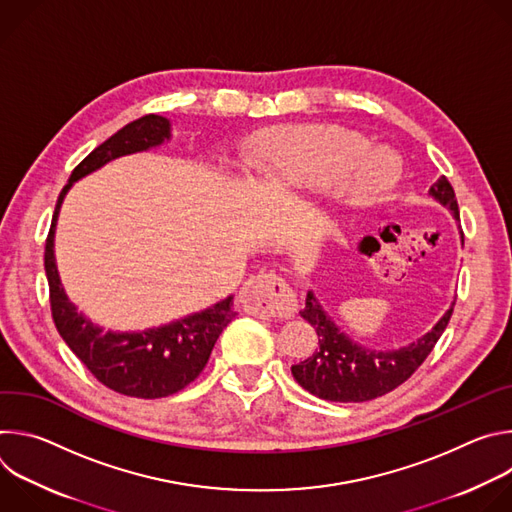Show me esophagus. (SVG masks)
Wrapping results in <instances>:
<instances>
[{
    "instance_id": "1",
    "label": "esophagus",
    "mask_w": 512,
    "mask_h": 512,
    "mask_svg": "<svg viewBox=\"0 0 512 512\" xmlns=\"http://www.w3.org/2000/svg\"><path fill=\"white\" fill-rule=\"evenodd\" d=\"M245 312L259 318L291 316L296 312V296L291 287L275 273H257L245 281L239 291Z\"/></svg>"
}]
</instances>
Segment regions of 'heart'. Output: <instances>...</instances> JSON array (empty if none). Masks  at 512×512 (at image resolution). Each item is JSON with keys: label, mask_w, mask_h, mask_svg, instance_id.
<instances>
[{"label": "heart", "mask_w": 512, "mask_h": 512, "mask_svg": "<svg viewBox=\"0 0 512 512\" xmlns=\"http://www.w3.org/2000/svg\"><path fill=\"white\" fill-rule=\"evenodd\" d=\"M243 170L253 182L289 194L328 184L332 202L342 210L379 204L401 178L393 152L369 148L364 135L332 125H277L259 133Z\"/></svg>", "instance_id": "b5f03b06"}]
</instances>
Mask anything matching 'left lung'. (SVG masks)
I'll list each match as a JSON object with an SVG mask.
<instances>
[{
	"instance_id": "8db88e82",
	"label": "left lung",
	"mask_w": 512,
	"mask_h": 512,
	"mask_svg": "<svg viewBox=\"0 0 512 512\" xmlns=\"http://www.w3.org/2000/svg\"><path fill=\"white\" fill-rule=\"evenodd\" d=\"M427 196L448 208L456 221H460L458 200L446 176H440L429 186ZM452 312L454 302L423 336L399 348L377 350L356 342L340 330L318 302L314 291L308 289L306 306L300 314L316 330L318 348L306 360L291 364V375L306 391L326 401L362 403L377 399L405 383L415 373L435 346L437 338L446 330Z\"/></svg>"
}]
</instances>
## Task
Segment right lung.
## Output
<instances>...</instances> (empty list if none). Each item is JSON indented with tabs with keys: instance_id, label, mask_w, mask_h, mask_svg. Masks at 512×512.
Segmentation results:
<instances>
[{
	"instance_id": "obj_1",
	"label": "right lung",
	"mask_w": 512,
	"mask_h": 512,
	"mask_svg": "<svg viewBox=\"0 0 512 512\" xmlns=\"http://www.w3.org/2000/svg\"><path fill=\"white\" fill-rule=\"evenodd\" d=\"M168 141H172V121L162 115H145L95 148L70 174L68 184L58 196L44 253L52 318L58 334L97 381L115 393L137 399L174 395L200 375L216 338L237 316L235 296H227L200 312L160 326L143 330H105V326L95 324L68 298L56 265L54 237L62 202L79 180L117 158L150 152Z\"/></svg>"
}]
</instances>
